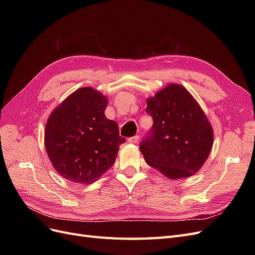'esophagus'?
Segmentation results:
<instances>
[{"mask_svg": "<svg viewBox=\"0 0 255 255\" xmlns=\"http://www.w3.org/2000/svg\"><path fill=\"white\" fill-rule=\"evenodd\" d=\"M138 141H139V136H138V135L129 137L128 139V142H129V143H137Z\"/></svg>", "mask_w": 255, "mask_h": 255, "instance_id": "1", "label": "esophagus"}]
</instances>
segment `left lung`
<instances>
[{"label":"left lung","instance_id":"left-lung-1","mask_svg":"<svg viewBox=\"0 0 255 255\" xmlns=\"http://www.w3.org/2000/svg\"><path fill=\"white\" fill-rule=\"evenodd\" d=\"M153 119L139 149L149 166L169 179L195 174L213 146V128L201 107L181 85L171 84L146 100Z\"/></svg>","mask_w":255,"mask_h":255}]
</instances>
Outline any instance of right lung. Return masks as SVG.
<instances>
[{
	"instance_id": "obj_1",
	"label": "right lung",
	"mask_w": 255,
	"mask_h": 255,
	"mask_svg": "<svg viewBox=\"0 0 255 255\" xmlns=\"http://www.w3.org/2000/svg\"><path fill=\"white\" fill-rule=\"evenodd\" d=\"M107 99L90 87L80 88L51 114L44 144L56 171L68 181L91 184L114 165L119 145L116 121L105 117Z\"/></svg>"
}]
</instances>
